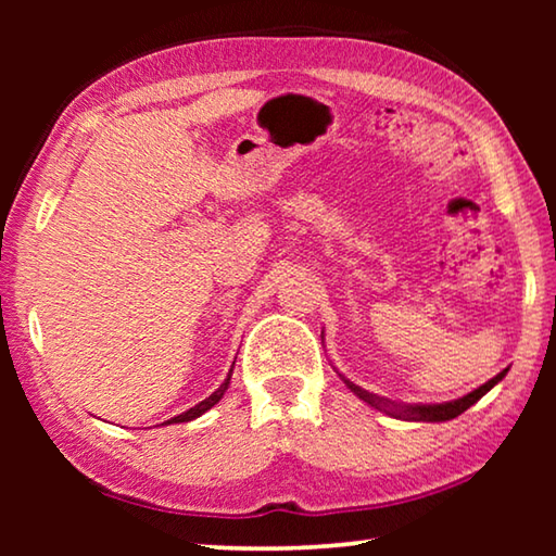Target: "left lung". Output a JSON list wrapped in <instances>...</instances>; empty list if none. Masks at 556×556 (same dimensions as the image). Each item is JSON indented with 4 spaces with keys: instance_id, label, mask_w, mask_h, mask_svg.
<instances>
[{
    "instance_id": "obj_1",
    "label": "left lung",
    "mask_w": 556,
    "mask_h": 556,
    "mask_svg": "<svg viewBox=\"0 0 556 556\" xmlns=\"http://www.w3.org/2000/svg\"><path fill=\"white\" fill-rule=\"evenodd\" d=\"M505 372H507V370L497 372L493 380H488L485 384H481V388L473 390L470 394H466V397H460V400L446 402V404H414V407H409V404H407V407H402V404H394V402L382 400V397H378V394H372V392H368V390L357 388V384H353L351 380H345V378H343V382L348 384V390L355 392L357 397H361L363 402H368L370 407L382 409V412H388V414H394V417H400V419H412V421H446V419L458 417V414H464V412L470 407V404H476L478 400L483 397L485 392H491V390L495 388V384L505 378Z\"/></svg>"
}]
</instances>
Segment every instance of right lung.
<instances>
[{"label": "right lung", "instance_id": "obj_1", "mask_svg": "<svg viewBox=\"0 0 556 556\" xmlns=\"http://www.w3.org/2000/svg\"><path fill=\"white\" fill-rule=\"evenodd\" d=\"M232 365H235V363H232ZM230 375H232V370L228 372V378H225V382L220 384L218 390H215V392L211 394V397H205L203 402L195 404V407H191V409L184 412V414H178V417L168 419L166 425H178V421H191V419H195V417H201L203 412H208V409L213 407V404H218V402H220V397H223V394H225V390H228V384H230Z\"/></svg>", "mask_w": 556, "mask_h": 556}]
</instances>
